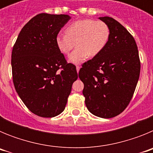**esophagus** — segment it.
Returning <instances> with one entry per match:
<instances>
[{"instance_id": "1", "label": "esophagus", "mask_w": 153, "mask_h": 153, "mask_svg": "<svg viewBox=\"0 0 153 153\" xmlns=\"http://www.w3.org/2000/svg\"><path fill=\"white\" fill-rule=\"evenodd\" d=\"M76 71H77V73H79V69H80V67H79V66H76Z\"/></svg>"}]
</instances>
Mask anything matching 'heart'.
I'll return each mask as SVG.
<instances>
[{
  "label": "heart",
  "mask_w": 153,
  "mask_h": 153,
  "mask_svg": "<svg viewBox=\"0 0 153 153\" xmlns=\"http://www.w3.org/2000/svg\"><path fill=\"white\" fill-rule=\"evenodd\" d=\"M66 33H59L56 37L58 49L63 54H68L75 47L76 48L69 56V61L78 64L87 56L100 54L109 41L110 30L106 23L91 19L79 20L66 28Z\"/></svg>",
  "instance_id": "heart-1"
}]
</instances>
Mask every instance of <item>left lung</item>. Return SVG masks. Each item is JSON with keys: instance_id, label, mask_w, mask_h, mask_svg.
<instances>
[{"instance_id": "obj_1", "label": "left lung", "mask_w": 153, "mask_h": 153, "mask_svg": "<svg viewBox=\"0 0 153 153\" xmlns=\"http://www.w3.org/2000/svg\"><path fill=\"white\" fill-rule=\"evenodd\" d=\"M99 19L110 30L102 52L83 64L79 77L89 111L100 118L120 114L130 102L140 74L139 51L134 38L122 24L109 17Z\"/></svg>"}]
</instances>
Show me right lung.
I'll list each match as a JSON object with an SVG mask.
<instances>
[{
    "instance_id": "add662e5",
    "label": "right lung",
    "mask_w": 153,
    "mask_h": 153,
    "mask_svg": "<svg viewBox=\"0 0 153 153\" xmlns=\"http://www.w3.org/2000/svg\"><path fill=\"white\" fill-rule=\"evenodd\" d=\"M70 19L67 14H37L24 25L13 47L14 87L30 111L39 117L60 114L78 78L76 67L67 63L56 44Z\"/></svg>"
}]
</instances>
